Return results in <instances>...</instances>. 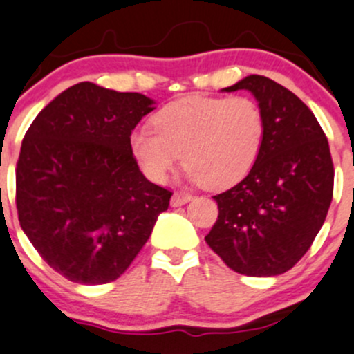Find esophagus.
Here are the masks:
<instances>
[{
  "label": "esophagus",
  "mask_w": 354,
  "mask_h": 354,
  "mask_svg": "<svg viewBox=\"0 0 354 354\" xmlns=\"http://www.w3.org/2000/svg\"><path fill=\"white\" fill-rule=\"evenodd\" d=\"M192 199L191 194H187V192H174L172 199H170V205L174 206V208H177V206H182L185 205V203H189Z\"/></svg>",
  "instance_id": "1"
}]
</instances>
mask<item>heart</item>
<instances>
[{
	"mask_svg": "<svg viewBox=\"0 0 354 354\" xmlns=\"http://www.w3.org/2000/svg\"><path fill=\"white\" fill-rule=\"evenodd\" d=\"M155 129L131 134V151L145 176L165 182L182 151L185 177L225 189L250 174L265 141V115L248 96H189L155 115Z\"/></svg>",
	"mask_w": 354,
	"mask_h": 354,
	"instance_id": "obj_1",
	"label": "heart"
}]
</instances>
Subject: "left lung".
Here are the masks:
<instances>
[{
  "label": "left lung",
  "instance_id": "left-lung-1",
  "mask_svg": "<svg viewBox=\"0 0 354 354\" xmlns=\"http://www.w3.org/2000/svg\"><path fill=\"white\" fill-rule=\"evenodd\" d=\"M243 89L263 110V148L239 184L213 196L218 218L205 241L237 274L272 277L295 267L324 225L334 165L320 124L295 93L263 75L222 91Z\"/></svg>",
  "mask_w": 354,
  "mask_h": 354
}]
</instances>
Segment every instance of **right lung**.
<instances>
[{
    "label": "right lung",
    "instance_id": "add662e5",
    "mask_svg": "<svg viewBox=\"0 0 354 354\" xmlns=\"http://www.w3.org/2000/svg\"><path fill=\"white\" fill-rule=\"evenodd\" d=\"M153 110L145 94L80 82L44 106L24 138L15 174L20 227L68 281L120 277L169 208L172 192L142 176L129 142Z\"/></svg>",
    "mask_w": 354,
    "mask_h": 354
}]
</instances>
